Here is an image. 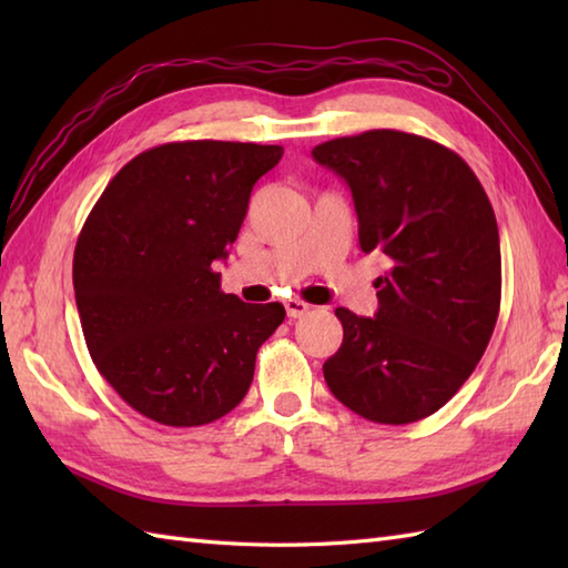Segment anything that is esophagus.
<instances>
[{
  "label": "esophagus",
  "mask_w": 568,
  "mask_h": 568,
  "mask_svg": "<svg viewBox=\"0 0 568 568\" xmlns=\"http://www.w3.org/2000/svg\"><path fill=\"white\" fill-rule=\"evenodd\" d=\"M285 312H287V317L291 320H297V317H305L307 312H310V305L307 303H303V300H297V297H291V300H285Z\"/></svg>",
  "instance_id": "obj_1"
}]
</instances>
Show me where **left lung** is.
<instances>
[{"instance_id": "1", "label": "left lung", "mask_w": 568, "mask_h": 568, "mask_svg": "<svg viewBox=\"0 0 568 568\" xmlns=\"http://www.w3.org/2000/svg\"><path fill=\"white\" fill-rule=\"evenodd\" d=\"M315 161L352 187L361 251L388 256L376 317L336 307L324 361L339 403L378 425L437 413L474 373L500 312V236L484 185L442 143L395 129L324 141Z\"/></svg>"}]
</instances>
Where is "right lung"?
I'll return each instance as SVG.
<instances>
[{
    "label": "right lung",
    "mask_w": 568,
    "mask_h": 568,
    "mask_svg": "<svg viewBox=\"0 0 568 568\" xmlns=\"http://www.w3.org/2000/svg\"><path fill=\"white\" fill-rule=\"evenodd\" d=\"M283 146L173 141L139 153L94 202L72 285L94 366L126 405L168 427H200L244 400L281 303L222 293L256 180Z\"/></svg>",
    "instance_id": "right-lung-1"
}]
</instances>
